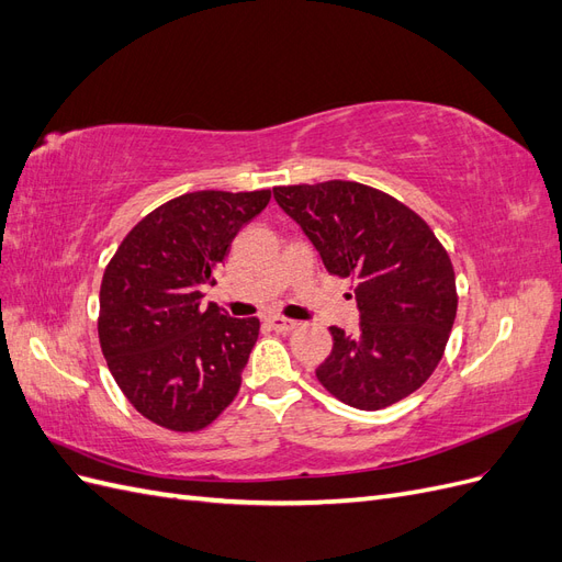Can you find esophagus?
Returning <instances> with one entry per match:
<instances>
[{
  "label": "esophagus",
  "instance_id": "1",
  "mask_svg": "<svg viewBox=\"0 0 562 562\" xmlns=\"http://www.w3.org/2000/svg\"><path fill=\"white\" fill-rule=\"evenodd\" d=\"M267 323H269V328H271V330H277V333H291V330H295V328L300 326L297 321L283 318V316H269V318H267Z\"/></svg>",
  "mask_w": 562,
  "mask_h": 562
}]
</instances>
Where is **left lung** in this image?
Instances as JSON below:
<instances>
[{
  "mask_svg": "<svg viewBox=\"0 0 562 562\" xmlns=\"http://www.w3.org/2000/svg\"><path fill=\"white\" fill-rule=\"evenodd\" d=\"M274 199L330 274L356 281L359 330L330 328L318 382L359 411L411 396L436 370L457 314L446 248L415 211L361 182L274 187Z\"/></svg>",
  "mask_w": 562,
  "mask_h": 562,
  "instance_id": "left-lung-1",
  "label": "left lung"
}]
</instances>
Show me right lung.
I'll return each instance as SVG.
<instances>
[{"mask_svg":"<svg viewBox=\"0 0 562 562\" xmlns=\"http://www.w3.org/2000/svg\"><path fill=\"white\" fill-rule=\"evenodd\" d=\"M269 199V190L182 194L143 217L105 269L100 349L131 405L159 427L199 431L239 394L260 321L201 297Z\"/></svg>","mask_w":562,"mask_h":562,"instance_id":"add662e5","label":"right lung"}]
</instances>
